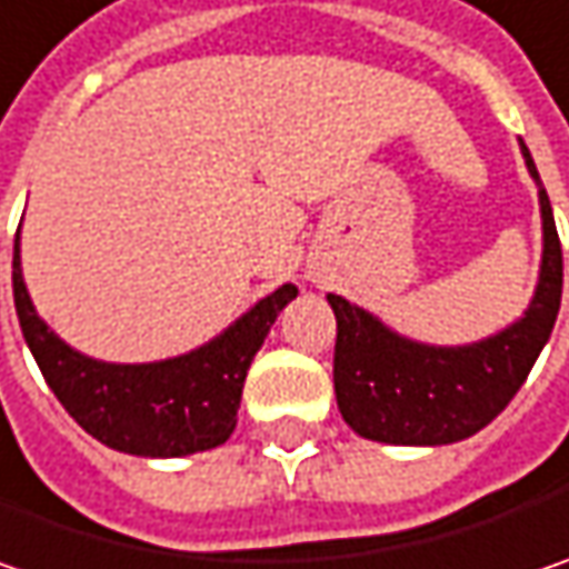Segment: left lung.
<instances>
[{"label": "left lung", "instance_id": "8db88e82", "mask_svg": "<svg viewBox=\"0 0 569 569\" xmlns=\"http://www.w3.org/2000/svg\"><path fill=\"white\" fill-rule=\"evenodd\" d=\"M521 157L538 183L545 251L531 306L509 328L477 345L435 348L389 331L341 296H328L338 318L335 396L360 438L416 448L463 441L499 416L528 380L560 312L563 253L551 199L525 144Z\"/></svg>", "mask_w": 569, "mask_h": 569}]
</instances>
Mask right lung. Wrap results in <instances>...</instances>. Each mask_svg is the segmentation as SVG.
<instances>
[{
    "label": "right lung",
    "instance_id": "add662e5",
    "mask_svg": "<svg viewBox=\"0 0 569 569\" xmlns=\"http://www.w3.org/2000/svg\"><path fill=\"white\" fill-rule=\"evenodd\" d=\"M12 292L28 348L53 396L83 431L112 451L186 457L228 441L238 425L241 389L253 353L299 289L292 283L280 286L209 345L153 363H106L63 345L31 306L18 238Z\"/></svg>",
    "mask_w": 569,
    "mask_h": 569
}]
</instances>
